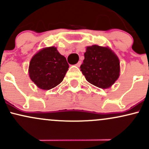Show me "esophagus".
<instances>
[{
  "mask_svg": "<svg viewBox=\"0 0 149 149\" xmlns=\"http://www.w3.org/2000/svg\"><path fill=\"white\" fill-rule=\"evenodd\" d=\"M81 64H82V61H79L78 63H77L76 65L77 66H78V67H80V65H81Z\"/></svg>",
  "mask_w": 149,
  "mask_h": 149,
  "instance_id": "1",
  "label": "esophagus"
}]
</instances>
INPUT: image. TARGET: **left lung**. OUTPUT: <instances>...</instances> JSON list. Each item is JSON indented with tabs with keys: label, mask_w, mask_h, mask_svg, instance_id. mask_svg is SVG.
<instances>
[{
	"label": "left lung",
	"mask_w": 149,
	"mask_h": 149,
	"mask_svg": "<svg viewBox=\"0 0 149 149\" xmlns=\"http://www.w3.org/2000/svg\"><path fill=\"white\" fill-rule=\"evenodd\" d=\"M80 71L89 83L100 88H110L120 76V61L108 47L88 46Z\"/></svg>",
	"instance_id": "8db88e82"
}]
</instances>
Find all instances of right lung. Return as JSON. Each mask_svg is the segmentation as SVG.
<instances>
[{
  "label": "right lung",
  "instance_id": "add662e5",
  "mask_svg": "<svg viewBox=\"0 0 149 149\" xmlns=\"http://www.w3.org/2000/svg\"><path fill=\"white\" fill-rule=\"evenodd\" d=\"M66 59L56 47L40 49L31 59L29 73L31 80L42 90H50L64 79L69 69Z\"/></svg>",
  "mask_w": 149,
  "mask_h": 149
}]
</instances>
